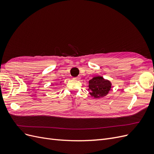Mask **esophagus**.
<instances>
[{
	"label": "esophagus",
	"instance_id": "obj_1",
	"mask_svg": "<svg viewBox=\"0 0 154 154\" xmlns=\"http://www.w3.org/2000/svg\"><path fill=\"white\" fill-rule=\"evenodd\" d=\"M74 80H79L80 79V77H78V76H77V77H74Z\"/></svg>",
	"mask_w": 154,
	"mask_h": 154
}]
</instances>
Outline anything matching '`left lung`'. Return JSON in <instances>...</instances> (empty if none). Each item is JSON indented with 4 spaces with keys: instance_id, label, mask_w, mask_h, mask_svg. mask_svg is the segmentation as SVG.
<instances>
[{
    "instance_id": "obj_1",
    "label": "left lung",
    "mask_w": 154,
    "mask_h": 154,
    "mask_svg": "<svg viewBox=\"0 0 154 154\" xmlns=\"http://www.w3.org/2000/svg\"><path fill=\"white\" fill-rule=\"evenodd\" d=\"M112 83L102 76H95L88 82V90L90 94L95 98H100L108 94Z\"/></svg>"
}]
</instances>
